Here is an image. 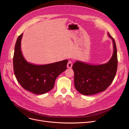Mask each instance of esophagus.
<instances>
[{
    "mask_svg": "<svg viewBox=\"0 0 129 129\" xmlns=\"http://www.w3.org/2000/svg\"><path fill=\"white\" fill-rule=\"evenodd\" d=\"M72 66H73L72 62L71 61H69L67 63V68H71L72 67Z\"/></svg>",
    "mask_w": 129,
    "mask_h": 129,
    "instance_id": "esophagus-1",
    "label": "esophagus"
}]
</instances>
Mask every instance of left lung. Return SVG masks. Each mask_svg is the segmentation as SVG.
Returning a JSON list of instances; mask_svg holds the SVG:
<instances>
[{"instance_id": "obj_1", "label": "left lung", "mask_w": 129, "mask_h": 129, "mask_svg": "<svg viewBox=\"0 0 129 129\" xmlns=\"http://www.w3.org/2000/svg\"><path fill=\"white\" fill-rule=\"evenodd\" d=\"M113 41L114 52L108 63L91 65L76 61L73 65L74 72V86L84 95H92L104 91L111 84L116 76L118 59L115 40L108 33Z\"/></svg>"}]
</instances>
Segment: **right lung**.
<instances>
[{"mask_svg":"<svg viewBox=\"0 0 129 129\" xmlns=\"http://www.w3.org/2000/svg\"><path fill=\"white\" fill-rule=\"evenodd\" d=\"M22 33L15 43L13 70L18 82L24 89L34 94H43L53 88L57 77L67 69L68 60L55 63L35 65L27 62L21 50Z\"/></svg>","mask_w":129,"mask_h":129,"instance_id":"obj_1","label":"right lung"}]
</instances>
